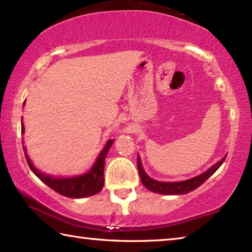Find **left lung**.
Wrapping results in <instances>:
<instances>
[{
	"label": "left lung",
	"instance_id": "1",
	"mask_svg": "<svg viewBox=\"0 0 252 252\" xmlns=\"http://www.w3.org/2000/svg\"><path fill=\"white\" fill-rule=\"evenodd\" d=\"M225 157L222 158L220 161L217 162V163L213 164L211 168H209L206 172L199 174V176L194 178H191L189 180L180 181V182H162V181H157L155 179L150 178L143 170L141 160H140L139 156H138V170H139V174H140V178H141L143 186L146 187L148 190L152 191V192L160 193V194H186V193H189L190 191H193L194 189H197V188L201 186L204 181L208 180V179L220 168V165L223 163L225 160Z\"/></svg>",
	"mask_w": 252,
	"mask_h": 252
}]
</instances>
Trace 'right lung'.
Wrapping results in <instances>:
<instances>
[{
    "instance_id": "add662e5",
    "label": "right lung",
    "mask_w": 252,
    "mask_h": 252,
    "mask_svg": "<svg viewBox=\"0 0 252 252\" xmlns=\"http://www.w3.org/2000/svg\"><path fill=\"white\" fill-rule=\"evenodd\" d=\"M25 104V101H24ZM23 121V120H22ZM24 132L23 123H22V133ZM113 140H109L106 142L103 150L97 157L95 163L93 164L91 170L87 173L82 174V176H76L72 178H54L52 176H48L41 172L34 167L31 160L29 159V156L24 148L25 159L28 161V164L30 169L32 170L33 173L40 179L42 182H44L46 186L50 187L51 189L57 191L58 193L61 195H64L67 198H84L90 197V195L96 194L100 192L104 185V161L106 153H108L110 147L112 146Z\"/></svg>"
}]
</instances>
